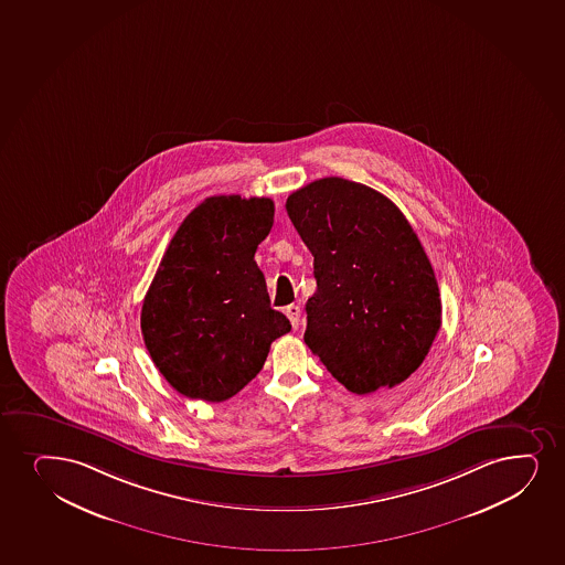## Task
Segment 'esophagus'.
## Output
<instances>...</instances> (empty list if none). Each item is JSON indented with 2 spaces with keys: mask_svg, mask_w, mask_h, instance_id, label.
I'll list each match as a JSON object with an SVG mask.
<instances>
[{
  "mask_svg": "<svg viewBox=\"0 0 565 565\" xmlns=\"http://www.w3.org/2000/svg\"><path fill=\"white\" fill-rule=\"evenodd\" d=\"M287 318L291 321L292 329L299 327L300 321V308L297 305H289L286 308Z\"/></svg>",
  "mask_w": 565,
  "mask_h": 565,
  "instance_id": "34e87169",
  "label": "esophagus"
}]
</instances>
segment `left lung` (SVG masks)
<instances>
[{"label": "left lung", "mask_w": 565, "mask_h": 565, "mask_svg": "<svg viewBox=\"0 0 565 565\" xmlns=\"http://www.w3.org/2000/svg\"><path fill=\"white\" fill-rule=\"evenodd\" d=\"M287 215L313 255L318 289L305 342L358 395L405 382L440 329L431 263L392 200L342 178L289 194Z\"/></svg>", "instance_id": "1"}]
</instances>
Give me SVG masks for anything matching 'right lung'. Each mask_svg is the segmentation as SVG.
<instances>
[{"label": "right lung", "instance_id": "add662e5", "mask_svg": "<svg viewBox=\"0 0 565 565\" xmlns=\"http://www.w3.org/2000/svg\"><path fill=\"white\" fill-rule=\"evenodd\" d=\"M274 223L270 199L210 196L173 234L141 306V334L175 392L221 403L249 384L270 344L291 331L270 308L255 252Z\"/></svg>", "mask_w": 565, "mask_h": 565}]
</instances>
